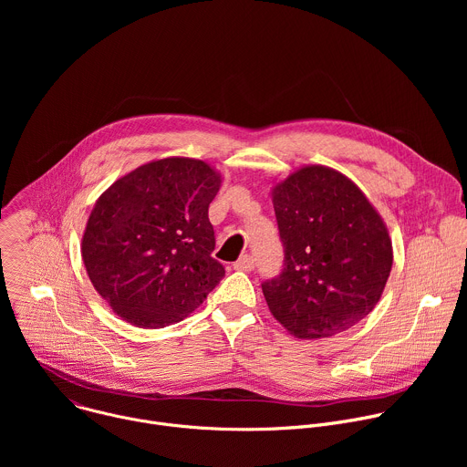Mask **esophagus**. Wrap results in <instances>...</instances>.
Returning <instances> with one entry per match:
<instances>
[{
	"label": "esophagus",
	"instance_id": "esophagus-1",
	"mask_svg": "<svg viewBox=\"0 0 467 467\" xmlns=\"http://www.w3.org/2000/svg\"><path fill=\"white\" fill-rule=\"evenodd\" d=\"M254 268V262L249 254H242L236 262H234V270L238 272H251Z\"/></svg>",
	"mask_w": 467,
	"mask_h": 467
}]
</instances>
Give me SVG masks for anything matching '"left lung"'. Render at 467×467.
Masks as SVG:
<instances>
[{
  "instance_id": "8db88e82",
  "label": "left lung",
  "mask_w": 467,
  "mask_h": 467,
  "mask_svg": "<svg viewBox=\"0 0 467 467\" xmlns=\"http://www.w3.org/2000/svg\"><path fill=\"white\" fill-rule=\"evenodd\" d=\"M285 268L262 285L274 317L303 340L328 338L379 303L393 249L380 214L344 173L312 164L272 190Z\"/></svg>"
}]
</instances>
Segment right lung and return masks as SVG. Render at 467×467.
<instances>
[{
  "instance_id": "add662e5",
  "label": "right lung",
  "mask_w": 467,
  "mask_h": 467,
  "mask_svg": "<svg viewBox=\"0 0 467 467\" xmlns=\"http://www.w3.org/2000/svg\"><path fill=\"white\" fill-rule=\"evenodd\" d=\"M222 175L205 161H151L112 182L81 242L87 274L123 321L161 328L184 319L223 279L209 205Z\"/></svg>"
}]
</instances>
